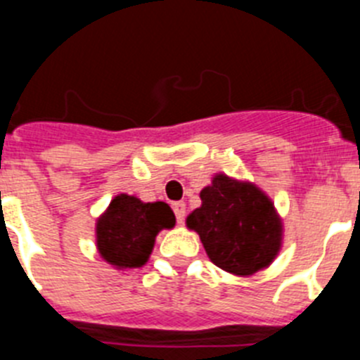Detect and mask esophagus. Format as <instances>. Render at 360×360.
Instances as JSON below:
<instances>
[{
  "mask_svg": "<svg viewBox=\"0 0 360 360\" xmlns=\"http://www.w3.org/2000/svg\"><path fill=\"white\" fill-rule=\"evenodd\" d=\"M173 211L174 214H176L178 224H184V218H186V203L184 202L173 203Z\"/></svg>",
  "mask_w": 360,
  "mask_h": 360,
  "instance_id": "esophagus-1",
  "label": "esophagus"
}]
</instances>
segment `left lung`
Instances as JSON below:
<instances>
[{
    "label": "left lung",
    "instance_id": "1",
    "mask_svg": "<svg viewBox=\"0 0 360 360\" xmlns=\"http://www.w3.org/2000/svg\"><path fill=\"white\" fill-rule=\"evenodd\" d=\"M202 205L186 219L198 232L209 259L247 278L270 266L283 247V221L265 191L249 180L216 173L200 191Z\"/></svg>",
    "mask_w": 360,
    "mask_h": 360
}]
</instances>
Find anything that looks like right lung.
Here are the masks:
<instances>
[{"mask_svg": "<svg viewBox=\"0 0 360 360\" xmlns=\"http://www.w3.org/2000/svg\"><path fill=\"white\" fill-rule=\"evenodd\" d=\"M174 212L164 202H142L120 193L95 224L98 256L117 270L141 269L148 263L158 232L173 229Z\"/></svg>", "mask_w": 360, "mask_h": 360, "instance_id": "right-lung-1", "label": "right lung"}]
</instances>
